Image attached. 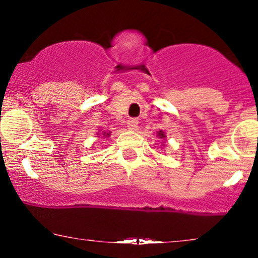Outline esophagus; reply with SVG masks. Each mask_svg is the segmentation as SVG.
Segmentation results:
<instances>
[{
	"mask_svg": "<svg viewBox=\"0 0 258 258\" xmlns=\"http://www.w3.org/2000/svg\"><path fill=\"white\" fill-rule=\"evenodd\" d=\"M137 124H139V119L135 118V117L127 119V127H128L130 130H136Z\"/></svg>",
	"mask_w": 258,
	"mask_h": 258,
	"instance_id": "esophagus-1",
	"label": "esophagus"
}]
</instances>
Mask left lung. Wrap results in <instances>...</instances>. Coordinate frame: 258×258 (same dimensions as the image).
Wrapping results in <instances>:
<instances>
[{
	"label": "left lung",
	"mask_w": 258,
	"mask_h": 258,
	"mask_svg": "<svg viewBox=\"0 0 258 258\" xmlns=\"http://www.w3.org/2000/svg\"><path fill=\"white\" fill-rule=\"evenodd\" d=\"M158 136H160L161 139H162V137H166V136H165V134H163L162 131H160V132H158Z\"/></svg>",
	"instance_id": "left-lung-1"
}]
</instances>
